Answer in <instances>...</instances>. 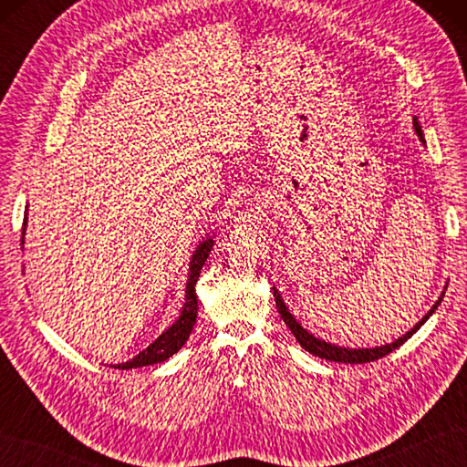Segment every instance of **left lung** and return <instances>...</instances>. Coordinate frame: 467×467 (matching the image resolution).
Here are the masks:
<instances>
[{
	"instance_id": "8db88e82",
	"label": "left lung",
	"mask_w": 467,
	"mask_h": 467,
	"mask_svg": "<svg viewBox=\"0 0 467 467\" xmlns=\"http://www.w3.org/2000/svg\"><path fill=\"white\" fill-rule=\"evenodd\" d=\"M413 128H415V132H418L420 140L425 144V136H423V130H421V124L418 120V116H413ZM445 289H448V286H443L440 299L435 301V305L431 306V309L421 317L420 323H415V327H411V331L401 335L400 339H395L393 343H385L381 347H359V349H353V347H341V345H335V343H329V341H325V339H319V337H315L311 331H306L305 327L295 319V315L289 311V306L285 305L283 296H281V293H279V289H276V286H273V296H275L276 309H279V313H281V319L285 321L286 327H289L291 333L295 335V339L299 341V345L303 347L305 351H309L315 357H321V359H327V361H337V363H369V361L379 359V357H385L387 353L395 351L400 345H403L405 341H408L410 337L415 331H418L425 321L430 319V317L435 313V309H438L441 299H443V295H445Z\"/></svg>"
}]
</instances>
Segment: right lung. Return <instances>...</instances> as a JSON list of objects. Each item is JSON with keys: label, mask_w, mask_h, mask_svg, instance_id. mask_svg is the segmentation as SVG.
Instances as JSON below:
<instances>
[{"label": "right lung", "mask_w": 467, "mask_h": 467, "mask_svg": "<svg viewBox=\"0 0 467 467\" xmlns=\"http://www.w3.org/2000/svg\"><path fill=\"white\" fill-rule=\"evenodd\" d=\"M27 228V211L24 214V236ZM24 236H22V249H24ZM214 246V234H206L204 239L198 243L196 251L191 256V263H188V276H186V289H184V303L182 309L178 313L176 321L164 329L156 339L132 357L130 361L114 365L116 369H136V367H146V365H156L166 359H171L174 353H178L188 341V337L192 333V327L196 323V313H198V299H196V281L201 276V269L204 261L208 259Z\"/></svg>", "instance_id": "1"}]
</instances>
